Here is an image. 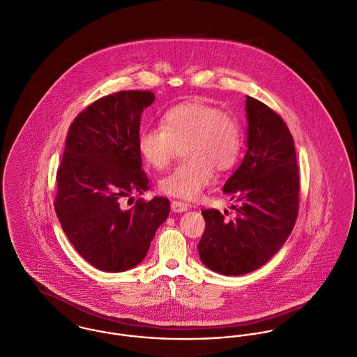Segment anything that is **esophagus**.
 I'll return each mask as SVG.
<instances>
[{"label":"esophagus","mask_w":357,"mask_h":357,"mask_svg":"<svg viewBox=\"0 0 357 357\" xmlns=\"http://www.w3.org/2000/svg\"><path fill=\"white\" fill-rule=\"evenodd\" d=\"M171 208H172L174 213H185V211H188L189 206H188L186 203H183V202L172 200V202H171Z\"/></svg>","instance_id":"obj_1"}]
</instances>
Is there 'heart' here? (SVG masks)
Listing matches in <instances>:
<instances>
[{
    "instance_id": "heart-1",
    "label": "heart",
    "mask_w": 357,
    "mask_h": 357,
    "mask_svg": "<svg viewBox=\"0 0 357 357\" xmlns=\"http://www.w3.org/2000/svg\"><path fill=\"white\" fill-rule=\"evenodd\" d=\"M182 146L185 161L162 176V193L179 199H196L214 178V168L226 171L234 165L241 150L237 119L203 102H186L167 110L161 127L144 128L138 135L143 161L164 168Z\"/></svg>"
}]
</instances>
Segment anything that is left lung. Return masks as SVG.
I'll list each match as a JSON object with an SVG mask.
<instances>
[{
	"label": "left lung",
	"instance_id": "obj_1",
	"mask_svg": "<svg viewBox=\"0 0 357 357\" xmlns=\"http://www.w3.org/2000/svg\"><path fill=\"white\" fill-rule=\"evenodd\" d=\"M247 151L223 193L238 203L233 219L203 210L202 262L216 273L240 276L264 266L294 229L299 207V174L292 135L283 119L247 96Z\"/></svg>",
	"mask_w": 357,
	"mask_h": 357
}]
</instances>
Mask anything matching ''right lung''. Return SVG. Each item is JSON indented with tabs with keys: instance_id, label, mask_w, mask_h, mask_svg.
<instances>
[{
	"instance_id": "1",
	"label": "right lung",
	"mask_w": 357,
	"mask_h": 357,
	"mask_svg": "<svg viewBox=\"0 0 357 357\" xmlns=\"http://www.w3.org/2000/svg\"><path fill=\"white\" fill-rule=\"evenodd\" d=\"M154 102L150 91H121L103 96L72 123L56 172L55 211L75 251L103 272H124L141 264L169 202L138 199L124 210V199L142 195L138 135L143 110Z\"/></svg>"
}]
</instances>
